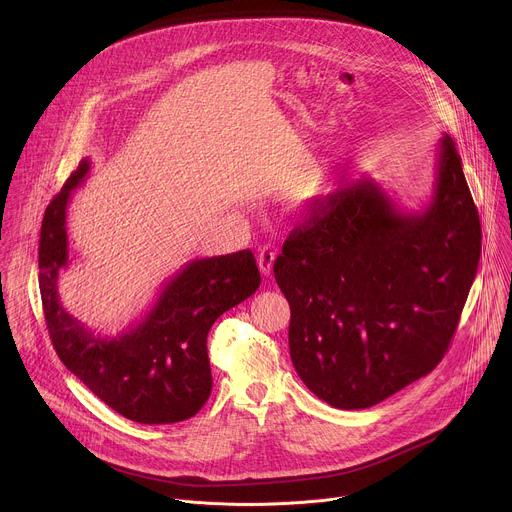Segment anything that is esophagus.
Listing matches in <instances>:
<instances>
[{
    "label": "esophagus",
    "mask_w": 512,
    "mask_h": 512,
    "mask_svg": "<svg viewBox=\"0 0 512 512\" xmlns=\"http://www.w3.org/2000/svg\"><path fill=\"white\" fill-rule=\"evenodd\" d=\"M275 257H277V251H275V247H271V245H265V247L259 251L257 261H259V269H261L263 275H271Z\"/></svg>",
    "instance_id": "34e87169"
}]
</instances>
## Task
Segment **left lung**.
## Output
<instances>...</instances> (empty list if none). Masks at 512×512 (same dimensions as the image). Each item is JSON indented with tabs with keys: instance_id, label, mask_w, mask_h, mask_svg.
I'll return each instance as SVG.
<instances>
[{
	"instance_id": "8db88e82",
	"label": "left lung",
	"mask_w": 512,
	"mask_h": 512,
	"mask_svg": "<svg viewBox=\"0 0 512 512\" xmlns=\"http://www.w3.org/2000/svg\"><path fill=\"white\" fill-rule=\"evenodd\" d=\"M482 229L450 135L431 202L403 212L371 178L314 202L273 273L289 302V354L306 387L367 409L431 373L476 277Z\"/></svg>"
}]
</instances>
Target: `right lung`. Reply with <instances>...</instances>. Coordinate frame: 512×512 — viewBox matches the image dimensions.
Masks as SVG:
<instances>
[{"instance_id": "1", "label": "right lung", "mask_w": 512, "mask_h": 512, "mask_svg": "<svg viewBox=\"0 0 512 512\" xmlns=\"http://www.w3.org/2000/svg\"><path fill=\"white\" fill-rule=\"evenodd\" d=\"M91 164L83 160L48 204L40 229V296L46 328L64 367L103 403L137 423H176L196 415L212 389L206 336L214 320L255 294L261 275L249 249L190 261L154 308L121 336H97L58 300L68 263L66 206Z\"/></svg>"}]
</instances>
